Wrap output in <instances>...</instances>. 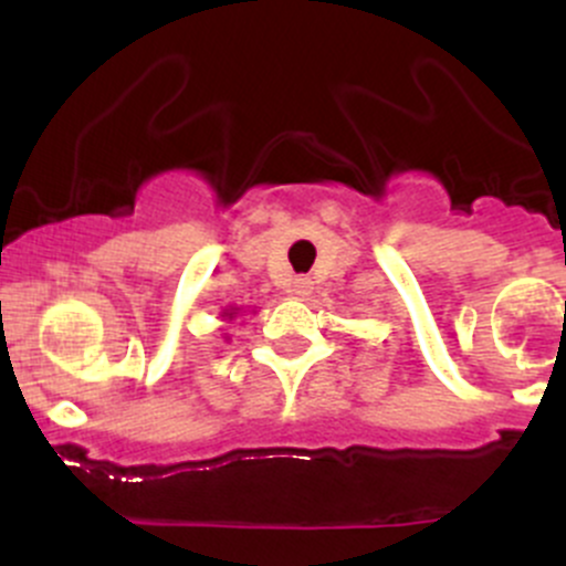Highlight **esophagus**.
<instances>
[{
  "mask_svg": "<svg viewBox=\"0 0 566 566\" xmlns=\"http://www.w3.org/2000/svg\"><path fill=\"white\" fill-rule=\"evenodd\" d=\"M312 290H315V284H312L310 276H298V279H295V282H293V293L298 295V298H310Z\"/></svg>",
  "mask_w": 566,
  "mask_h": 566,
  "instance_id": "1",
  "label": "esophagus"
}]
</instances>
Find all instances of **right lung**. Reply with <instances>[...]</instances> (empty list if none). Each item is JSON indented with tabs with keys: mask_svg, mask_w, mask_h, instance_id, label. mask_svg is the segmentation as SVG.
<instances>
[{
	"mask_svg": "<svg viewBox=\"0 0 566 566\" xmlns=\"http://www.w3.org/2000/svg\"><path fill=\"white\" fill-rule=\"evenodd\" d=\"M224 315H227V317H232V315H235V312H224Z\"/></svg>",
	"mask_w": 566,
	"mask_h": 566,
	"instance_id": "right-lung-1",
	"label": "right lung"
}]
</instances>
